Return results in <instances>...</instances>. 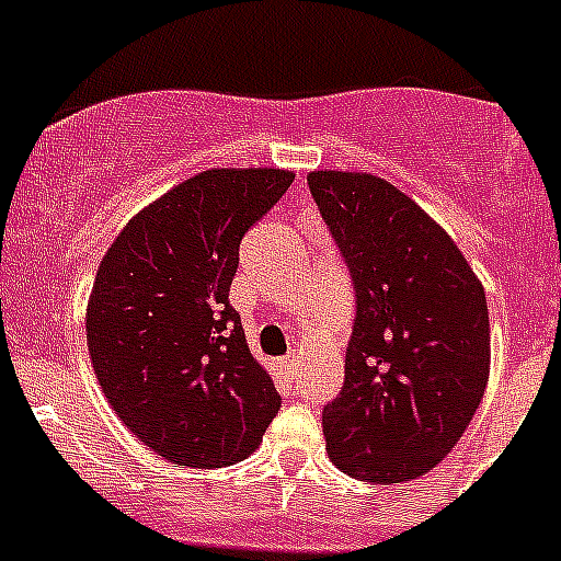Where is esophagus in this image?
Segmentation results:
<instances>
[{"label": "esophagus", "mask_w": 561, "mask_h": 561, "mask_svg": "<svg viewBox=\"0 0 561 561\" xmlns=\"http://www.w3.org/2000/svg\"><path fill=\"white\" fill-rule=\"evenodd\" d=\"M279 370L287 376V379H296V376H298V357H296V354H293V357L279 359Z\"/></svg>", "instance_id": "1"}]
</instances>
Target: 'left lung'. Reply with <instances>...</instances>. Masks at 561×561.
<instances>
[{
  "instance_id": "1",
  "label": "left lung",
  "mask_w": 561,
  "mask_h": 561,
  "mask_svg": "<svg viewBox=\"0 0 561 561\" xmlns=\"http://www.w3.org/2000/svg\"><path fill=\"white\" fill-rule=\"evenodd\" d=\"M307 185L357 293L343 390L323 407L329 459L376 484L417 479L457 446L484 396V287L451 234L387 180L312 171Z\"/></svg>"
}]
</instances>
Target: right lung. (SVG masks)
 Segmentation results:
<instances>
[{"instance_id": "obj_1", "label": "right lung", "mask_w": 561, "mask_h": 561, "mask_svg": "<svg viewBox=\"0 0 561 561\" xmlns=\"http://www.w3.org/2000/svg\"><path fill=\"white\" fill-rule=\"evenodd\" d=\"M293 176L202 171L140 209L99 263L85 316L93 370L124 426L174 465L240 462L279 412L229 285L240 240Z\"/></svg>"}]
</instances>
